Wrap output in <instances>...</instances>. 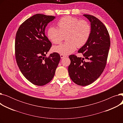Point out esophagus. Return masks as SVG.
Listing matches in <instances>:
<instances>
[{
  "label": "esophagus",
  "mask_w": 123,
  "mask_h": 123,
  "mask_svg": "<svg viewBox=\"0 0 123 123\" xmlns=\"http://www.w3.org/2000/svg\"><path fill=\"white\" fill-rule=\"evenodd\" d=\"M66 57V56H65V55H62V54L60 55V57H61V59H63V58H64V57Z\"/></svg>",
  "instance_id": "esophagus-1"
}]
</instances>
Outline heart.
<instances>
[{
  "mask_svg": "<svg viewBox=\"0 0 123 123\" xmlns=\"http://www.w3.org/2000/svg\"><path fill=\"white\" fill-rule=\"evenodd\" d=\"M59 28L50 27L47 31L49 39L55 44L61 42L66 36V42L53 47L54 52L62 55L71 54L77 47H81L88 41L91 28L85 20L70 16L62 18L58 22Z\"/></svg>",
  "mask_w": 123,
  "mask_h": 123,
  "instance_id": "obj_1",
  "label": "heart"
}]
</instances>
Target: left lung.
<instances>
[{
  "label": "left lung",
  "mask_w": 123,
  "mask_h": 123,
  "mask_svg": "<svg viewBox=\"0 0 123 123\" xmlns=\"http://www.w3.org/2000/svg\"><path fill=\"white\" fill-rule=\"evenodd\" d=\"M90 22L91 32L87 43L78 51L84 58L69 56L71 63L68 73L71 80L80 86L91 84L104 71L110 47L108 31L100 20L95 16L84 14ZM87 59V62L83 61Z\"/></svg>",
  "instance_id": "8db88e82"
}]
</instances>
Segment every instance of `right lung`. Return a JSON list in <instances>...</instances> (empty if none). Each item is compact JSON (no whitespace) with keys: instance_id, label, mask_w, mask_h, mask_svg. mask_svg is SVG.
I'll use <instances>...</instances> for the list:
<instances>
[{"instance_id":"1","label":"right lung","mask_w":123,"mask_h":123,"mask_svg":"<svg viewBox=\"0 0 123 123\" xmlns=\"http://www.w3.org/2000/svg\"><path fill=\"white\" fill-rule=\"evenodd\" d=\"M55 18L36 14L26 20L16 33L15 51L18 66L25 78L35 85L50 82L60 60V55L56 52L45 57L52 45L45 35V28Z\"/></svg>"}]
</instances>
